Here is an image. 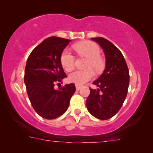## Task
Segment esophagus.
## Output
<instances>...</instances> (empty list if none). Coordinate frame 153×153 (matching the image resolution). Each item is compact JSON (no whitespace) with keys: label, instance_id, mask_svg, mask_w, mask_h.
Segmentation results:
<instances>
[{"label":"esophagus","instance_id":"esophagus-1","mask_svg":"<svg viewBox=\"0 0 153 153\" xmlns=\"http://www.w3.org/2000/svg\"><path fill=\"white\" fill-rule=\"evenodd\" d=\"M75 88H76V90L78 91V90H80V89H81V86L78 85V84H76V85H75Z\"/></svg>","mask_w":153,"mask_h":153}]
</instances>
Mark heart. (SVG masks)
Segmentation results:
<instances>
[{"instance_id":"obj_1","label":"heart","mask_w":153,"mask_h":153,"mask_svg":"<svg viewBox=\"0 0 153 153\" xmlns=\"http://www.w3.org/2000/svg\"><path fill=\"white\" fill-rule=\"evenodd\" d=\"M74 49L81 56L88 58L86 68H92L96 72H100L104 68V64L100 57L101 49L96 44L90 41H82L74 45ZM61 64L64 70L69 72L74 68L75 58L69 49H65L61 55ZM94 73L92 69L75 70L69 74L68 79L70 82L78 85H82L92 79Z\"/></svg>"}]
</instances>
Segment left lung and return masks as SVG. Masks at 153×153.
<instances>
[{
	"label": "left lung",
	"mask_w": 153,
	"mask_h": 153,
	"mask_svg": "<svg viewBox=\"0 0 153 153\" xmlns=\"http://www.w3.org/2000/svg\"><path fill=\"white\" fill-rule=\"evenodd\" d=\"M104 50L106 66L101 76L93 81L97 89H90L86 107L91 115L100 120L113 117L122 106L127 94L129 74L121 51L104 38H91Z\"/></svg>",
	"instance_id": "left-lung-1"
}]
</instances>
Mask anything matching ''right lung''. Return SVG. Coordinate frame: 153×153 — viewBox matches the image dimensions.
Masks as SVG:
<instances>
[{
	"mask_svg": "<svg viewBox=\"0 0 153 153\" xmlns=\"http://www.w3.org/2000/svg\"><path fill=\"white\" fill-rule=\"evenodd\" d=\"M71 40L50 37L32 50L27 59L24 83L35 112L46 119H55L67 110L75 92L74 84L55 89L67 75L61 64V55Z\"/></svg>",
	"mask_w": 153,
	"mask_h": 153,
	"instance_id": "1",
	"label": "right lung"
}]
</instances>
